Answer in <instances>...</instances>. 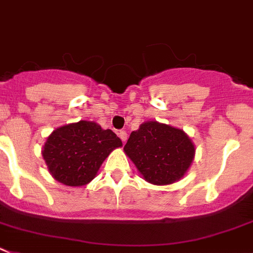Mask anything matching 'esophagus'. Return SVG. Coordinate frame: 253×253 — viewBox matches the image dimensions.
<instances>
[{"label":"esophagus","mask_w":253,"mask_h":253,"mask_svg":"<svg viewBox=\"0 0 253 253\" xmlns=\"http://www.w3.org/2000/svg\"><path fill=\"white\" fill-rule=\"evenodd\" d=\"M119 136H120V138L124 141V142H126V140H127V132L126 131H120Z\"/></svg>","instance_id":"1"}]
</instances>
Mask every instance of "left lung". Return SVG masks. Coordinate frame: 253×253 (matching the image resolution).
Wrapping results in <instances>:
<instances>
[{"label":"left lung","mask_w":253,"mask_h":253,"mask_svg":"<svg viewBox=\"0 0 253 253\" xmlns=\"http://www.w3.org/2000/svg\"><path fill=\"white\" fill-rule=\"evenodd\" d=\"M124 150L153 185L180 180L195 156V146L185 132L156 121L145 122L132 132Z\"/></svg>","instance_id":"left-lung-1"}]
</instances>
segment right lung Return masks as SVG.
Listing matches in <instances>:
<instances>
[{
  "mask_svg": "<svg viewBox=\"0 0 253 253\" xmlns=\"http://www.w3.org/2000/svg\"><path fill=\"white\" fill-rule=\"evenodd\" d=\"M121 146V140L111 129L80 121L52 132L42 156L58 182L77 187L93 180L106 157Z\"/></svg>",
  "mask_w": 253,
  "mask_h": 253,
  "instance_id": "1",
  "label": "right lung"
}]
</instances>
